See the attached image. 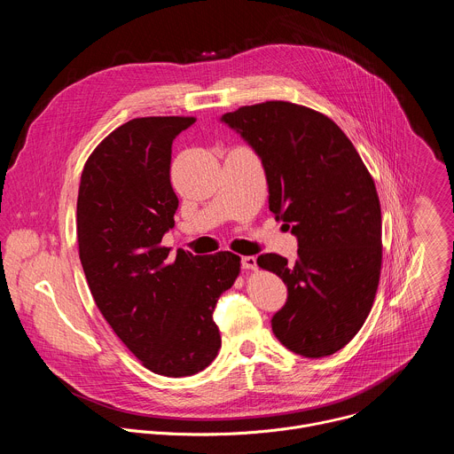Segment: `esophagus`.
Masks as SVG:
<instances>
[{
    "instance_id": "1",
    "label": "esophagus",
    "mask_w": 454,
    "mask_h": 454,
    "mask_svg": "<svg viewBox=\"0 0 454 454\" xmlns=\"http://www.w3.org/2000/svg\"><path fill=\"white\" fill-rule=\"evenodd\" d=\"M240 266H242V270H256V258L254 256H242Z\"/></svg>"
}]
</instances>
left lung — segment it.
I'll return each instance as SVG.
<instances>
[{"mask_svg": "<svg viewBox=\"0 0 454 454\" xmlns=\"http://www.w3.org/2000/svg\"><path fill=\"white\" fill-rule=\"evenodd\" d=\"M261 158L270 210L298 239L289 264L256 258L287 286L277 340L303 357L341 350L370 314L382 261L380 205L370 172L341 129L314 109L271 100L221 116Z\"/></svg>", "mask_w": 454, "mask_h": 454, "instance_id": "left-lung-1", "label": "left lung"}]
</instances>
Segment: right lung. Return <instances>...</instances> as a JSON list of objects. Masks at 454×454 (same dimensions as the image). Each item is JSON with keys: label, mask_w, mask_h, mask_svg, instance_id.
Listing matches in <instances>:
<instances>
[{"label": "right lung", "mask_w": 454, "mask_h": 454, "mask_svg": "<svg viewBox=\"0 0 454 454\" xmlns=\"http://www.w3.org/2000/svg\"><path fill=\"white\" fill-rule=\"evenodd\" d=\"M192 116L129 120L88 158L77 200L81 264L97 307L145 368L165 377L205 370L221 348L219 296L240 271L230 251L200 256L161 246L174 226V138Z\"/></svg>", "instance_id": "add662e5"}]
</instances>
